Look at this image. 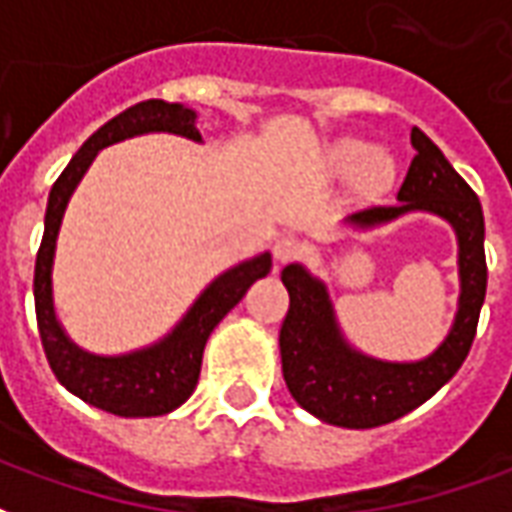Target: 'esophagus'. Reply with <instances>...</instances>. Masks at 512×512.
I'll use <instances>...</instances> for the list:
<instances>
[{"instance_id":"obj_1","label":"esophagus","mask_w":512,"mask_h":512,"mask_svg":"<svg viewBox=\"0 0 512 512\" xmlns=\"http://www.w3.org/2000/svg\"><path fill=\"white\" fill-rule=\"evenodd\" d=\"M301 255V244L296 238H290V235H282L277 244H274V260L277 263H290V260H296Z\"/></svg>"}]
</instances>
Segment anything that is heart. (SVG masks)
I'll list each match as a JSON object with an SVG mask.
<instances>
[{
  "label": "heart",
  "mask_w": 512,
  "mask_h": 512,
  "mask_svg": "<svg viewBox=\"0 0 512 512\" xmlns=\"http://www.w3.org/2000/svg\"><path fill=\"white\" fill-rule=\"evenodd\" d=\"M323 169L332 178H354L356 194L367 200L392 189L397 158L386 147H373L362 136H340L323 153Z\"/></svg>",
  "instance_id": "obj_1"
}]
</instances>
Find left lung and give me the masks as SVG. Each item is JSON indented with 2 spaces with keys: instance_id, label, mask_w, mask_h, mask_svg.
<instances>
[{
  "instance_id": "left-lung-1",
  "label": "left lung",
  "mask_w": 512,
  "mask_h": 512,
  "mask_svg": "<svg viewBox=\"0 0 512 512\" xmlns=\"http://www.w3.org/2000/svg\"><path fill=\"white\" fill-rule=\"evenodd\" d=\"M411 145L417 156L397 191V205L351 213L343 224L376 230L406 213H430L450 224L458 241L461 296L450 332L433 354L417 362H386L362 354L345 340L326 282L301 263L282 268V285L290 296V310L279 329L282 376L304 411L337 428H378L430 400L461 370L483 310L488 268L480 200L430 136L411 128Z\"/></svg>"
}]
</instances>
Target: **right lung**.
I'll return each mask as SVG.
<instances>
[{
  "label": "right lung",
  "instance_id": "1",
  "mask_svg": "<svg viewBox=\"0 0 512 512\" xmlns=\"http://www.w3.org/2000/svg\"><path fill=\"white\" fill-rule=\"evenodd\" d=\"M142 134H175L191 142H202L197 131V112L183 104L150 98L112 117L76 150L71 164L62 169L57 183L51 186L43 219V241L35 260V315L43 351L54 376L68 392L82 397L84 403L117 417H161L183 406L200 381L202 351L211 332L244 299L246 290L271 271V252H260L222 271L194 299L186 315L161 340L145 348L104 356L90 354L82 345L73 343L57 318L51 279L62 216L95 156L104 147Z\"/></svg>",
  "mask_w": 512,
  "mask_h": 512
}]
</instances>
